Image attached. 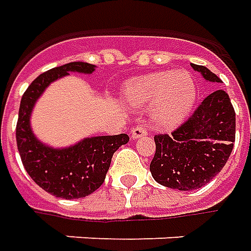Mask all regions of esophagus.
<instances>
[{"instance_id": "obj_1", "label": "esophagus", "mask_w": 251, "mask_h": 251, "mask_svg": "<svg viewBox=\"0 0 251 251\" xmlns=\"http://www.w3.org/2000/svg\"><path fill=\"white\" fill-rule=\"evenodd\" d=\"M145 135H148V131L144 126H138L135 128L131 129V138L132 139H138V138L145 137Z\"/></svg>"}]
</instances>
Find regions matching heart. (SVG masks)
Here are the masks:
<instances>
[{"label": "heart", "instance_id": "obj_1", "mask_svg": "<svg viewBox=\"0 0 251 251\" xmlns=\"http://www.w3.org/2000/svg\"><path fill=\"white\" fill-rule=\"evenodd\" d=\"M124 97L132 105L151 103L153 120L163 127H173L184 122L191 113L198 88L192 75L185 70L161 72L127 82Z\"/></svg>", "mask_w": 251, "mask_h": 251}]
</instances>
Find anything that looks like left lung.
Masks as SVG:
<instances>
[{
  "instance_id": "8db88e82",
  "label": "left lung",
  "mask_w": 251,
  "mask_h": 251,
  "mask_svg": "<svg viewBox=\"0 0 251 251\" xmlns=\"http://www.w3.org/2000/svg\"><path fill=\"white\" fill-rule=\"evenodd\" d=\"M204 80L221 82L207 67L192 65ZM236 119L224 90L211 92L193 114L171 134L154 135L151 173L156 182L178 191L208 184L228 161L235 142Z\"/></svg>"
}]
</instances>
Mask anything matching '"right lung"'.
Returning a JSON list of instances; mask_svg holds the SVG:
<instances>
[{
  "mask_svg": "<svg viewBox=\"0 0 251 251\" xmlns=\"http://www.w3.org/2000/svg\"><path fill=\"white\" fill-rule=\"evenodd\" d=\"M95 66L72 62L40 75L28 85L20 100L16 124V142L20 159L38 186L60 199H81L95 192L105 181L113 153L129 141L127 134L91 137L69 148L53 149L34 137L30 116L35 100L52 81L70 72L91 75Z\"/></svg>",
  "mask_w": 251,
  "mask_h": 251,
  "instance_id": "right-lung-1",
  "label": "right lung"
}]
</instances>
